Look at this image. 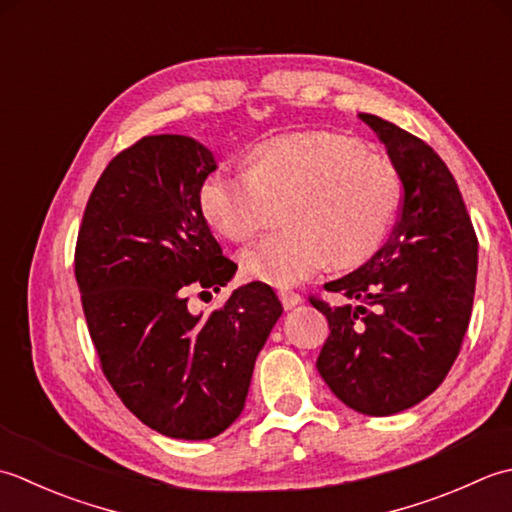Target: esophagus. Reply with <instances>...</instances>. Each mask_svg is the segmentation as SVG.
I'll return each instance as SVG.
<instances>
[{"mask_svg": "<svg viewBox=\"0 0 512 512\" xmlns=\"http://www.w3.org/2000/svg\"><path fill=\"white\" fill-rule=\"evenodd\" d=\"M278 298L280 302H283L285 309H294L296 305H300V294H296V291H289V289H280L278 291Z\"/></svg>", "mask_w": 512, "mask_h": 512, "instance_id": "obj_1", "label": "esophagus"}]
</instances>
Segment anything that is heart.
Listing matches in <instances>:
<instances>
[{"label": "heart", "instance_id": "b5f03b06", "mask_svg": "<svg viewBox=\"0 0 512 512\" xmlns=\"http://www.w3.org/2000/svg\"><path fill=\"white\" fill-rule=\"evenodd\" d=\"M287 227L241 254L243 276L289 287L329 260L349 269L387 241L402 205L393 161L331 132H298L254 145L247 170L218 168L198 187L205 221L229 241L245 243L283 207Z\"/></svg>", "mask_w": 512, "mask_h": 512}]
</instances>
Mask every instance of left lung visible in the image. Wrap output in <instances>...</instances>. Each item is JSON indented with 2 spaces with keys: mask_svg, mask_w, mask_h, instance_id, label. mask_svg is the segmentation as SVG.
Here are the masks:
<instances>
[{
  "mask_svg": "<svg viewBox=\"0 0 512 512\" xmlns=\"http://www.w3.org/2000/svg\"><path fill=\"white\" fill-rule=\"evenodd\" d=\"M360 119L400 172L402 205L384 247L325 285L349 302L309 296L331 329L316 367L353 411L393 415L451 371L471 320L479 245L460 187L431 145L375 114Z\"/></svg>",
  "mask_w": 512,
  "mask_h": 512,
  "instance_id": "1",
  "label": "left lung"
}]
</instances>
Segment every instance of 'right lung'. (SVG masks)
<instances>
[{"instance_id":"add662e5","label":"right lung","mask_w":512,"mask_h":512,"mask_svg":"<svg viewBox=\"0 0 512 512\" xmlns=\"http://www.w3.org/2000/svg\"><path fill=\"white\" fill-rule=\"evenodd\" d=\"M214 170V154L190 137L139 139L99 176L75 247L103 375L143 424L176 440H210L241 415L283 314L265 283L236 289L207 316L187 309V291H221L236 271L198 207Z\"/></svg>"}]
</instances>
